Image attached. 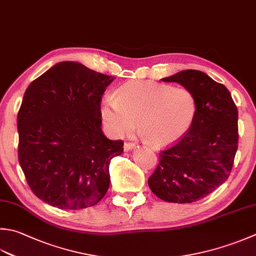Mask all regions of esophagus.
Masks as SVG:
<instances>
[{
  "instance_id": "esophagus-1",
  "label": "esophagus",
  "mask_w": 256,
  "mask_h": 256,
  "mask_svg": "<svg viewBox=\"0 0 256 256\" xmlns=\"http://www.w3.org/2000/svg\"><path fill=\"white\" fill-rule=\"evenodd\" d=\"M135 148V144L132 142H125L124 143V151H131L132 148Z\"/></svg>"
}]
</instances>
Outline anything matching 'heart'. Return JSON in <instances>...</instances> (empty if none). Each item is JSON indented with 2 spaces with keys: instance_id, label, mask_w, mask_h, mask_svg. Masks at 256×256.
I'll return each instance as SVG.
<instances>
[{
  "instance_id": "heart-1",
  "label": "heart",
  "mask_w": 256,
  "mask_h": 256,
  "mask_svg": "<svg viewBox=\"0 0 256 256\" xmlns=\"http://www.w3.org/2000/svg\"><path fill=\"white\" fill-rule=\"evenodd\" d=\"M198 111L195 95L186 88L151 81H131L116 91L115 98L102 100L100 113L114 136L138 130L153 148L178 142L191 128Z\"/></svg>"
}]
</instances>
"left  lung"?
<instances>
[{
  "label": "left lung",
  "mask_w": 256,
  "mask_h": 256,
  "mask_svg": "<svg viewBox=\"0 0 256 256\" xmlns=\"http://www.w3.org/2000/svg\"><path fill=\"white\" fill-rule=\"evenodd\" d=\"M162 81L192 91L198 111L186 134L158 154L148 186L163 201L196 202L231 174L238 143V108L228 90L201 71L185 70Z\"/></svg>",
  "instance_id": "obj_1"
}]
</instances>
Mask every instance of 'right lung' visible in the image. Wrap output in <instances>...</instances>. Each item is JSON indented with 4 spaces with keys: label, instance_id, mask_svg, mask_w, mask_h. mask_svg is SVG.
Segmentation results:
<instances>
[{
    "label": "right lung",
    "instance_id": "add662e5",
    "mask_svg": "<svg viewBox=\"0 0 256 256\" xmlns=\"http://www.w3.org/2000/svg\"><path fill=\"white\" fill-rule=\"evenodd\" d=\"M113 81L75 62L35 78L18 113V162L30 188L52 206H93L106 194L110 161L123 141L102 132V95Z\"/></svg>",
    "mask_w": 256,
    "mask_h": 256
}]
</instances>
